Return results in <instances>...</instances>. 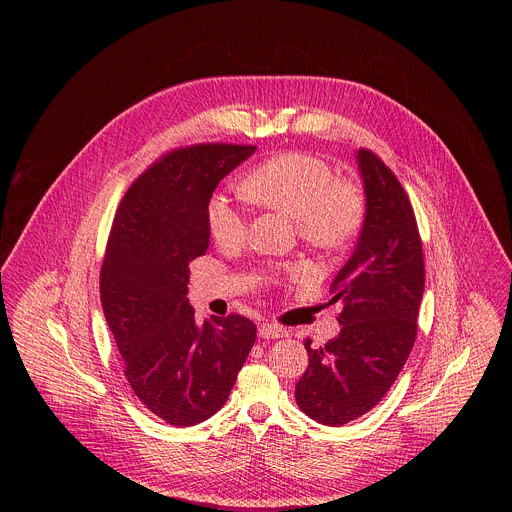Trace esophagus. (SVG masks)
I'll return each instance as SVG.
<instances>
[{
	"label": "esophagus",
	"instance_id": "34e87169",
	"mask_svg": "<svg viewBox=\"0 0 512 512\" xmlns=\"http://www.w3.org/2000/svg\"><path fill=\"white\" fill-rule=\"evenodd\" d=\"M259 336L265 338V340H275V338L287 336V330L277 326V324H273V322H265V324L259 326Z\"/></svg>",
	"mask_w": 512,
	"mask_h": 512
}]
</instances>
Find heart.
Listing matches in <instances>:
<instances>
[{"instance_id": "1", "label": "heart", "mask_w": 512, "mask_h": 512, "mask_svg": "<svg viewBox=\"0 0 512 512\" xmlns=\"http://www.w3.org/2000/svg\"><path fill=\"white\" fill-rule=\"evenodd\" d=\"M241 194L261 206L281 210L300 223V233L316 243H344L360 225V194L338 182L334 170L308 154H283L257 166L241 184ZM210 235L221 245L239 243L245 214L225 194H214L206 208Z\"/></svg>"}]
</instances>
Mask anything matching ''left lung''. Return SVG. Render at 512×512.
<instances>
[{
    "mask_svg": "<svg viewBox=\"0 0 512 512\" xmlns=\"http://www.w3.org/2000/svg\"><path fill=\"white\" fill-rule=\"evenodd\" d=\"M364 221L330 294L342 304L338 336L306 340L310 362L296 385L300 409L324 425L371 411L391 389L413 348L425 267L411 202L395 174L369 150L356 152Z\"/></svg>",
    "mask_w": 512,
    "mask_h": 512,
    "instance_id": "1",
    "label": "left lung"
}]
</instances>
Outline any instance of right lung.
I'll use <instances>...</instances> for the list:
<instances>
[{
	"label": "right lung",
	"mask_w": 512,
	"mask_h": 512,
	"mask_svg": "<svg viewBox=\"0 0 512 512\" xmlns=\"http://www.w3.org/2000/svg\"><path fill=\"white\" fill-rule=\"evenodd\" d=\"M253 145L204 143L168 154L123 196L101 267V304L137 399L176 427L225 405L255 344V324L231 314L198 324L188 263L210 241L206 208Z\"/></svg>",
	"instance_id": "1"
}]
</instances>
